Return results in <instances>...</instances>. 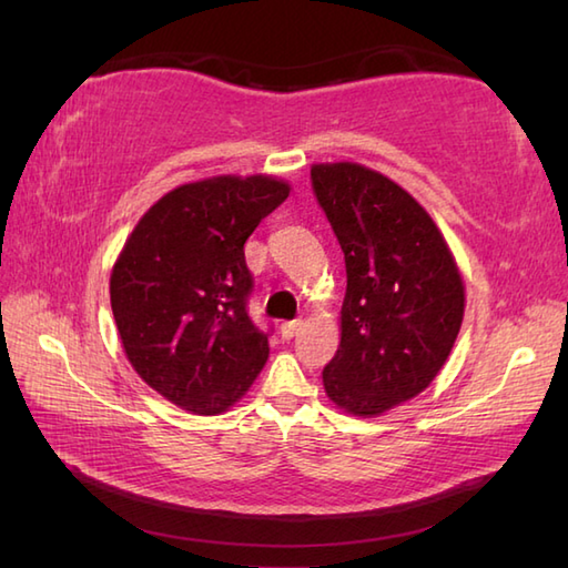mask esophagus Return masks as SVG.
Wrapping results in <instances>:
<instances>
[{"mask_svg":"<svg viewBox=\"0 0 568 568\" xmlns=\"http://www.w3.org/2000/svg\"><path fill=\"white\" fill-rule=\"evenodd\" d=\"M300 329H303V322H300V320L283 322V324H281V336H283V339H293V336H295Z\"/></svg>","mask_w":568,"mask_h":568,"instance_id":"1","label":"esophagus"}]
</instances>
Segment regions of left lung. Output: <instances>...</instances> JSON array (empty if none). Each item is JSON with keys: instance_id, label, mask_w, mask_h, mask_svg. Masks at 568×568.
I'll return each instance as SVG.
<instances>
[{"instance_id": "left-lung-1", "label": "left lung", "mask_w": 568, "mask_h": 568, "mask_svg": "<svg viewBox=\"0 0 568 568\" xmlns=\"http://www.w3.org/2000/svg\"><path fill=\"white\" fill-rule=\"evenodd\" d=\"M310 173L346 263L324 393L348 415L378 417L439 376L464 322V277L442 229L395 180L352 161Z\"/></svg>"}]
</instances>
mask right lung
I'll use <instances>...</instances> for the list:
<instances>
[{
    "label": "right lung",
    "instance_id": "add662e5",
    "mask_svg": "<svg viewBox=\"0 0 568 568\" xmlns=\"http://www.w3.org/2000/svg\"><path fill=\"white\" fill-rule=\"evenodd\" d=\"M291 183L275 175H212L151 204L110 277L119 339L141 381L192 415H222L268 361L248 320L244 244Z\"/></svg>",
    "mask_w": 568,
    "mask_h": 568
}]
</instances>
